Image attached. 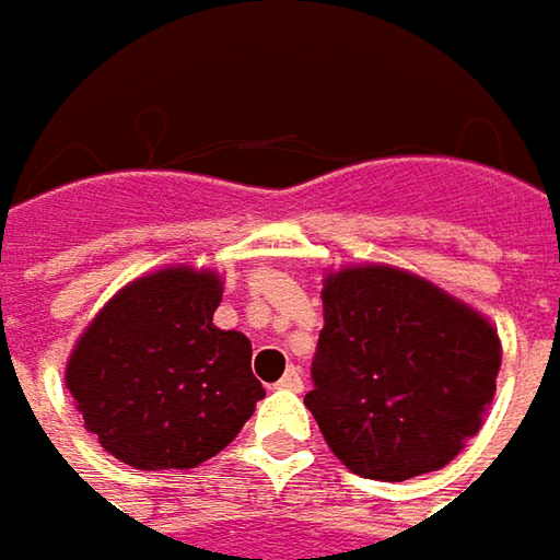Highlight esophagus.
<instances>
[{"label": "esophagus", "instance_id": "esophagus-1", "mask_svg": "<svg viewBox=\"0 0 560 560\" xmlns=\"http://www.w3.org/2000/svg\"><path fill=\"white\" fill-rule=\"evenodd\" d=\"M277 389H287V393H302V374H299L295 368H290V371L283 374V380L277 383Z\"/></svg>", "mask_w": 560, "mask_h": 560}]
</instances>
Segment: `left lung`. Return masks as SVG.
<instances>
[{
  "instance_id": "obj_1",
  "label": "left lung",
  "mask_w": 560,
  "mask_h": 560,
  "mask_svg": "<svg viewBox=\"0 0 560 560\" xmlns=\"http://www.w3.org/2000/svg\"><path fill=\"white\" fill-rule=\"evenodd\" d=\"M320 299L305 405L336 458L389 483L445 467L495 396L502 346L492 324L383 265L330 273Z\"/></svg>"
}]
</instances>
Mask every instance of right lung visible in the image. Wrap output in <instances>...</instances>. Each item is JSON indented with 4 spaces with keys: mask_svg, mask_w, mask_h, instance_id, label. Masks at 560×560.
I'll use <instances>...</instances> for the list:
<instances>
[{
    "mask_svg": "<svg viewBox=\"0 0 560 560\" xmlns=\"http://www.w3.org/2000/svg\"><path fill=\"white\" fill-rule=\"evenodd\" d=\"M218 305V273L167 268L124 287L80 336L65 380L86 430L118 462L196 467L265 398L252 342L211 324Z\"/></svg>",
    "mask_w": 560,
    "mask_h": 560,
    "instance_id": "right-lung-1",
    "label": "right lung"
}]
</instances>
